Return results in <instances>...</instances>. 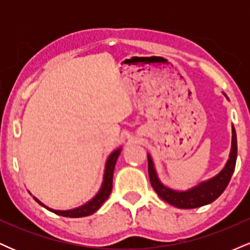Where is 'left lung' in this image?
Listing matches in <instances>:
<instances>
[{"mask_svg": "<svg viewBox=\"0 0 250 250\" xmlns=\"http://www.w3.org/2000/svg\"><path fill=\"white\" fill-rule=\"evenodd\" d=\"M226 96L227 100L228 96L225 93H222ZM231 148L229 153V159L225 167L219 174L210 179L202 181L197 186L187 189V190H174V189L167 187L160 181L157 176L156 169H155L153 159L150 154H148V173L149 179H150L151 187L156 191V194L168 202L169 205L181 209H193L202 206L209 205L215 201L221 194L225 191V189L228 186L229 181L231 179L235 170V165H236L237 157V140H236V131H235L234 125H231Z\"/></svg>", "mask_w": 250, "mask_h": 250, "instance_id": "1", "label": "left lung"}]
</instances>
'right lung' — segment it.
I'll return each mask as SVG.
<instances>
[{"instance_id": "right-lung-1", "label": "right lung", "mask_w": 250, "mask_h": 250, "mask_svg": "<svg viewBox=\"0 0 250 250\" xmlns=\"http://www.w3.org/2000/svg\"><path fill=\"white\" fill-rule=\"evenodd\" d=\"M122 148H117L114 151H111L110 155L108 156L107 161H105V166H104V173H103V181L101 188L99 189L95 196L93 197L91 200H89L88 202H85L84 205L80 206V207L73 208V209H68V210H57V209H53L49 208L48 206H45L44 203H42L37 197L33 196L34 200L36 201L37 203L44 207L48 210L53 211L57 215H61V216H65V217H84V216H89V215L94 214L95 211H97L100 209V207L103 205L105 200L108 199L109 195L111 193V189H113V175H114V169H115V165L117 159H119L120 154H121Z\"/></svg>"}]
</instances>
